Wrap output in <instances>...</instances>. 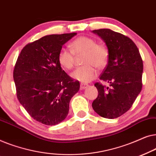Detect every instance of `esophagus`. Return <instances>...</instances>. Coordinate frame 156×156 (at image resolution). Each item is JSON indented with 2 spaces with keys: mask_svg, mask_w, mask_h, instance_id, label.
Listing matches in <instances>:
<instances>
[{
  "mask_svg": "<svg viewBox=\"0 0 156 156\" xmlns=\"http://www.w3.org/2000/svg\"><path fill=\"white\" fill-rule=\"evenodd\" d=\"M87 87H88V84H83V83H82V84H80V89H86Z\"/></svg>",
  "mask_w": 156,
  "mask_h": 156,
  "instance_id": "34e87169",
  "label": "esophagus"
}]
</instances>
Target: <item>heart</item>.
Here are the masks:
<instances>
[{
    "label": "heart",
    "instance_id": "b5f03b06",
    "mask_svg": "<svg viewBox=\"0 0 156 156\" xmlns=\"http://www.w3.org/2000/svg\"><path fill=\"white\" fill-rule=\"evenodd\" d=\"M72 50L62 48L58 55V61L62 67L66 69H71L75 62V55L82 57L84 66L77 67L71 74L74 80L82 82H89L97 76V68H103L107 64L108 50L106 45L97 43L96 40L90 37L82 36L76 38L70 44Z\"/></svg>",
    "mask_w": 156,
    "mask_h": 156
}]
</instances>
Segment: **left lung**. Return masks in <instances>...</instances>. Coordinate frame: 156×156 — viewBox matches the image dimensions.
I'll list each match as a JSON object with an SVG mask.
<instances>
[{"mask_svg":"<svg viewBox=\"0 0 156 156\" xmlns=\"http://www.w3.org/2000/svg\"><path fill=\"white\" fill-rule=\"evenodd\" d=\"M108 50V64L99 79L109 83L106 87L95 83L98 97L92 108L99 116L115 119L127 112L142 89L144 65L139 50L129 37L110 29L94 30Z\"/></svg>","mask_w":156,"mask_h":156,"instance_id":"obj_1","label":"left lung"}]
</instances>
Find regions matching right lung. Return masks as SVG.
I'll use <instances>...</instances> for the list:
<instances>
[{
  "label": "right lung",
  "mask_w": 156,
  "mask_h": 156,
  "mask_svg": "<svg viewBox=\"0 0 156 156\" xmlns=\"http://www.w3.org/2000/svg\"><path fill=\"white\" fill-rule=\"evenodd\" d=\"M76 33L50 35L27 44L17 59L13 71L17 97L38 122L58 124L69 113L72 97L80 84L62 70L58 55Z\"/></svg>",
  "instance_id": "add662e5"
}]
</instances>
